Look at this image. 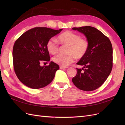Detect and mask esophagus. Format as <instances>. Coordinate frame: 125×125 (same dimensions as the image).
Returning <instances> with one entry per match:
<instances>
[{
	"instance_id": "obj_1",
	"label": "esophagus",
	"mask_w": 125,
	"mask_h": 125,
	"mask_svg": "<svg viewBox=\"0 0 125 125\" xmlns=\"http://www.w3.org/2000/svg\"><path fill=\"white\" fill-rule=\"evenodd\" d=\"M67 67H65L63 66H60V69H66Z\"/></svg>"
}]
</instances>
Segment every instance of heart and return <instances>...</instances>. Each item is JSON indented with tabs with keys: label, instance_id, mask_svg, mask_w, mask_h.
Segmentation results:
<instances>
[{
	"label": "heart",
	"instance_id": "b5f03b06",
	"mask_svg": "<svg viewBox=\"0 0 125 125\" xmlns=\"http://www.w3.org/2000/svg\"><path fill=\"white\" fill-rule=\"evenodd\" d=\"M58 41L63 45L68 46L66 55L59 54L53 58L54 62L62 66L66 67L74 61V57L80 59L84 57L88 51L89 43L88 41L82 39L80 35L72 31L64 32L58 37ZM48 52L55 54L58 51L59 46L54 39L49 40L46 44Z\"/></svg>",
	"mask_w": 125,
	"mask_h": 125
}]
</instances>
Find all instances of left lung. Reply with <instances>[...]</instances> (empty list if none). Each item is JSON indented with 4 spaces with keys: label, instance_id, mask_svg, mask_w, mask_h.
<instances>
[{
    "label": "left lung",
    "instance_id": "obj_1",
    "mask_svg": "<svg viewBox=\"0 0 125 125\" xmlns=\"http://www.w3.org/2000/svg\"><path fill=\"white\" fill-rule=\"evenodd\" d=\"M72 29L83 34L89 43L86 54L77 63L83 67L82 69L77 68V74L72 81L78 89L92 91L103 84L111 73L112 45L107 36L92 26H85Z\"/></svg>",
    "mask_w": 125,
    "mask_h": 125
}]
</instances>
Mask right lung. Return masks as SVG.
Instances as JSON below:
<instances>
[{"instance_id":"obj_1","label":"right lung","mask_w":125,"mask_h":125,"mask_svg":"<svg viewBox=\"0 0 125 125\" xmlns=\"http://www.w3.org/2000/svg\"><path fill=\"white\" fill-rule=\"evenodd\" d=\"M62 30L36 27L24 33L15 42L12 52L14 70L19 80L25 85L40 89L53 80L59 66L52 62L48 66H41L40 63L50 61L47 41Z\"/></svg>"}]
</instances>
